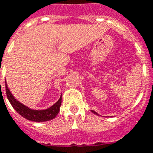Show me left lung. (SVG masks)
<instances>
[{"label":"left lung","instance_id":"left-lung-1","mask_svg":"<svg viewBox=\"0 0 153 153\" xmlns=\"http://www.w3.org/2000/svg\"><path fill=\"white\" fill-rule=\"evenodd\" d=\"M92 112H93V114H97V113L95 112V111H93V110H92Z\"/></svg>","mask_w":153,"mask_h":153}]
</instances>
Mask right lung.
<instances>
[{
  "mask_svg": "<svg viewBox=\"0 0 153 153\" xmlns=\"http://www.w3.org/2000/svg\"><path fill=\"white\" fill-rule=\"evenodd\" d=\"M6 93H7V98L10 103L12 104L13 108L20 115L28 120L35 122L48 121L55 118V116L58 114V113L60 111V107L61 105V97L53 106H51L49 108L45 109V110H34V109H31L29 108L26 107L22 103L18 102L16 98H14L12 93H10V90L7 88V84H6Z\"/></svg>",
  "mask_w": 153,
  "mask_h": 153,
  "instance_id": "add662e5",
  "label": "right lung"
}]
</instances>
